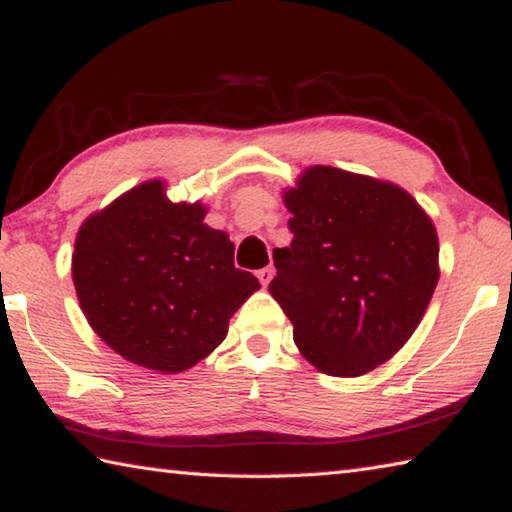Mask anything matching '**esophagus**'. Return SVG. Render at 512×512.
Returning <instances> with one entry per match:
<instances>
[{"mask_svg": "<svg viewBox=\"0 0 512 512\" xmlns=\"http://www.w3.org/2000/svg\"><path fill=\"white\" fill-rule=\"evenodd\" d=\"M257 277H259V282H262V287H268V282H271V277H273V268L271 266L259 268Z\"/></svg>", "mask_w": 512, "mask_h": 512, "instance_id": "obj_1", "label": "esophagus"}]
</instances>
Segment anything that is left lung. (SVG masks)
<instances>
[{"label": "left lung", "instance_id": "obj_1", "mask_svg": "<svg viewBox=\"0 0 512 512\" xmlns=\"http://www.w3.org/2000/svg\"><path fill=\"white\" fill-rule=\"evenodd\" d=\"M289 248L268 284L311 366L332 377L375 370L411 339L438 284V235L402 187L311 167L284 192Z\"/></svg>", "mask_w": 512, "mask_h": 512}]
</instances>
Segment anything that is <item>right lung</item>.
<instances>
[{
	"label": "right lung",
	"instance_id": "add662e5",
	"mask_svg": "<svg viewBox=\"0 0 512 512\" xmlns=\"http://www.w3.org/2000/svg\"><path fill=\"white\" fill-rule=\"evenodd\" d=\"M201 203H171L149 180L81 225L72 277L99 339L137 366L183 372L205 359L259 289Z\"/></svg>",
	"mask_w": 512,
	"mask_h": 512
}]
</instances>
